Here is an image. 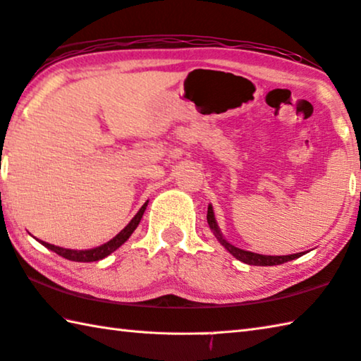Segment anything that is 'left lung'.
I'll list each match as a JSON object with an SVG mask.
<instances>
[{
    "label": "left lung",
    "instance_id": "obj_1",
    "mask_svg": "<svg viewBox=\"0 0 361 361\" xmlns=\"http://www.w3.org/2000/svg\"><path fill=\"white\" fill-rule=\"evenodd\" d=\"M207 221H208V226L212 231L214 232V237L218 238L219 243L224 246L228 252H231L235 259H238L241 262H245L247 265H257V267H271V265H279V264H284V262H289L297 259L301 255V252L298 254H290V255H262V254H255V252H249V251H243V249H238L232 246L231 243H227V241L222 238V235L218 228V224H216V219H214V213H213V208L212 205H208V213H207Z\"/></svg>",
    "mask_w": 361,
    "mask_h": 361
}]
</instances>
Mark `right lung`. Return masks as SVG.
<instances>
[{
	"label": "right lung",
	"instance_id": "obj_1",
	"mask_svg": "<svg viewBox=\"0 0 361 361\" xmlns=\"http://www.w3.org/2000/svg\"><path fill=\"white\" fill-rule=\"evenodd\" d=\"M147 205H148V200L143 203V207L139 209V213H137L133 219H130L129 224L123 228V231L116 235L115 238H112L110 241H107V243H104L101 246H97L94 249H85V251H75V249H64V247H60V246H55V245H50V243H45V241H41V243L45 246L51 249V251L56 252L58 255H61V257L68 259V260H74V262H96V260H101L104 257H107L109 254H112L115 249L120 247L124 241H126L130 235H133V232L137 228V226H139V222L142 219L143 213H145L147 209Z\"/></svg>",
	"mask_w": 361,
	"mask_h": 361
}]
</instances>
